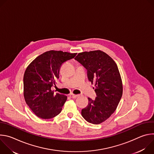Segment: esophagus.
<instances>
[{
	"mask_svg": "<svg viewBox=\"0 0 154 154\" xmlns=\"http://www.w3.org/2000/svg\"><path fill=\"white\" fill-rule=\"evenodd\" d=\"M69 96H70V97H71V98L75 99V98H77V97L79 96V95H76V94H71L69 95Z\"/></svg>",
	"mask_w": 154,
	"mask_h": 154,
	"instance_id": "34e87169",
	"label": "esophagus"
}]
</instances>
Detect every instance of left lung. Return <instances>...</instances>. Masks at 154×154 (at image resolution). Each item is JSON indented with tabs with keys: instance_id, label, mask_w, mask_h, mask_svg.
I'll list each match as a JSON object with an SVG mask.
<instances>
[{
	"instance_id": "left-lung-1",
	"label": "left lung",
	"mask_w": 154,
	"mask_h": 154,
	"mask_svg": "<svg viewBox=\"0 0 154 154\" xmlns=\"http://www.w3.org/2000/svg\"><path fill=\"white\" fill-rule=\"evenodd\" d=\"M87 69L88 80L95 83L96 97H88L82 116L88 122L99 124L115 112L122 95V83L115 61L101 51L79 53L75 58Z\"/></svg>"
}]
</instances>
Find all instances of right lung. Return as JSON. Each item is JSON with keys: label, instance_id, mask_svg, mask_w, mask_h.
I'll list each match as a JSON object with an SVG mask.
<instances>
[{"label": "right lung", "instance_id": "add662e5", "mask_svg": "<svg viewBox=\"0 0 154 154\" xmlns=\"http://www.w3.org/2000/svg\"><path fill=\"white\" fill-rule=\"evenodd\" d=\"M77 55L50 51L36 57L24 75V96L26 103L39 118L51 119L57 116L67 96L55 93L51 88L59 78L61 64Z\"/></svg>", "mask_w": 154, "mask_h": 154}]
</instances>
